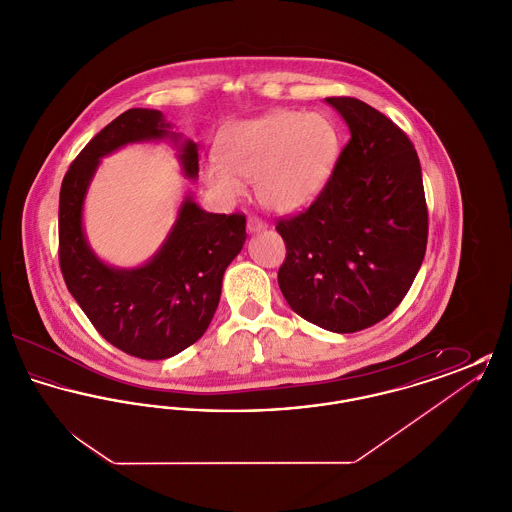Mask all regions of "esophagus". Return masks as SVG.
Returning a JSON list of instances; mask_svg holds the SVG:
<instances>
[{
	"instance_id": "1",
	"label": "esophagus",
	"mask_w": 512,
	"mask_h": 512,
	"mask_svg": "<svg viewBox=\"0 0 512 512\" xmlns=\"http://www.w3.org/2000/svg\"><path fill=\"white\" fill-rule=\"evenodd\" d=\"M263 230H267V222H265V220L259 219V217H255V215H251V217L247 219V232L255 234V232H263Z\"/></svg>"
}]
</instances>
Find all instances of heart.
I'll list each match as a JSON object with an SVG mask.
<instances>
[{
  "instance_id": "b5f03b06",
  "label": "heart",
  "mask_w": 512,
  "mask_h": 512,
  "mask_svg": "<svg viewBox=\"0 0 512 512\" xmlns=\"http://www.w3.org/2000/svg\"><path fill=\"white\" fill-rule=\"evenodd\" d=\"M338 157L340 134L326 115L278 109L226 128L220 157L205 161L203 176L224 199L242 194L244 182H255L265 207L290 213L317 199Z\"/></svg>"
}]
</instances>
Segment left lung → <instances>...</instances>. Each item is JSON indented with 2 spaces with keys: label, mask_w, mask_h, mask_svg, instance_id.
Wrapping results in <instances>:
<instances>
[{
  "label": "left lung",
  "mask_w": 512,
  "mask_h": 512,
  "mask_svg": "<svg viewBox=\"0 0 512 512\" xmlns=\"http://www.w3.org/2000/svg\"><path fill=\"white\" fill-rule=\"evenodd\" d=\"M351 140L309 209L276 224L286 244L278 286L297 315L351 334L384 320L422 265L428 209L409 136L355 98H326Z\"/></svg>",
  "instance_id": "8db88e82"
}]
</instances>
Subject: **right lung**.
<instances>
[{
    "instance_id": "right-lung-1",
    "label": "right lung",
    "mask_w": 512,
    "mask_h": 512,
    "mask_svg": "<svg viewBox=\"0 0 512 512\" xmlns=\"http://www.w3.org/2000/svg\"><path fill=\"white\" fill-rule=\"evenodd\" d=\"M180 136L155 109H128L78 153L59 194V265L69 292L99 334L124 353L161 361L199 340L219 307L224 270L242 251V213L215 215L186 195L165 244L138 268L99 261L82 230V207L99 159L136 142ZM182 171L199 172L194 142L180 146Z\"/></svg>"
}]
</instances>
